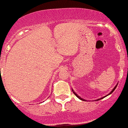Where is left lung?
Returning a JSON list of instances; mask_svg holds the SVG:
<instances>
[{
    "label": "left lung",
    "mask_w": 128,
    "mask_h": 128,
    "mask_svg": "<svg viewBox=\"0 0 128 128\" xmlns=\"http://www.w3.org/2000/svg\"><path fill=\"white\" fill-rule=\"evenodd\" d=\"M117 86H118V83H117V84H116V86H114V88H113V89H112V90H111V92H110V93H109V94H108L106 96H105L103 97V98H99V99H98V100H95V101H97V100H100L103 99V98H104V97H106V96H107L110 95V94H111V93H112V92H114V90H115V89H116V87H117ZM72 92H73V93H74V94H75V95H76V97H78V98H79V99H80V100H83V101H86V100H84V99H83V98H81V97H80V96H78V94H76V93H75V92H74V90H73V89H72Z\"/></svg>",
    "instance_id": "1"
}]
</instances>
